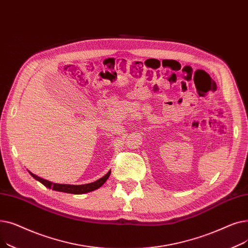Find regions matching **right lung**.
Wrapping results in <instances>:
<instances>
[{"instance_id":"obj_1","label":"right lung","mask_w":248,"mask_h":248,"mask_svg":"<svg viewBox=\"0 0 248 248\" xmlns=\"http://www.w3.org/2000/svg\"><path fill=\"white\" fill-rule=\"evenodd\" d=\"M30 172V171H29ZM30 174L33 176L35 180L39 181L42 185H44L45 186L52 188L54 191H58V192H63V193H68V194H85V193H89L92 191H95L97 188H99L101 186L104 185V183L108 180V178L111 174V170L108 171L107 174H105L103 178L99 179L98 181L91 183V184H86V185H79V186H74V185H62V184H53L51 182H48L46 180H43L39 176L33 174L32 172H30Z\"/></svg>"}]
</instances>
